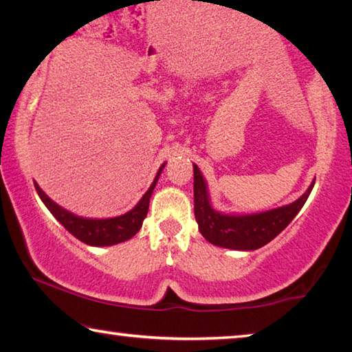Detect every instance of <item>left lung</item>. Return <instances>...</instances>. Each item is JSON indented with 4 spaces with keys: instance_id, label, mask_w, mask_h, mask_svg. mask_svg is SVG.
Here are the masks:
<instances>
[{
    "instance_id": "obj_1",
    "label": "left lung",
    "mask_w": 352,
    "mask_h": 352,
    "mask_svg": "<svg viewBox=\"0 0 352 352\" xmlns=\"http://www.w3.org/2000/svg\"><path fill=\"white\" fill-rule=\"evenodd\" d=\"M314 183L294 204L276 210L234 216L212 210L205 178L197 164H194V214L200 233L212 245L231 250H256L264 247L281 233L302 206L311 194Z\"/></svg>"
}]
</instances>
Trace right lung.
<instances>
[{"mask_svg": "<svg viewBox=\"0 0 352 352\" xmlns=\"http://www.w3.org/2000/svg\"><path fill=\"white\" fill-rule=\"evenodd\" d=\"M164 166L166 163L162 164V168L158 169L153 183L151 184V188L147 189V192L142 195L138 205L129 212L122 214V216L111 219L79 217L73 212L63 210V208L58 206L56 201H52L43 190L40 189L37 183H35V189H37V194L40 195L41 201H43L47 210L51 211L52 216H54L74 237H77V239L82 241L83 243H88V245L93 247H109L115 245V243L129 241L130 237H133L138 233L142 225V220L147 216L148 204H151L155 184H157L158 177L162 174Z\"/></svg>", "mask_w": 352, "mask_h": 352, "instance_id": "1", "label": "right lung"}]
</instances>
